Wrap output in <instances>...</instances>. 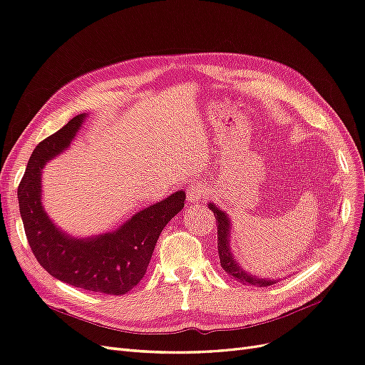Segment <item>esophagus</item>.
Instances as JSON below:
<instances>
[{
	"mask_svg": "<svg viewBox=\"0 0 365 365\" xmlns=\"http://www.w3.org/2000/svg\"><path fill=\"white\" fill-rule=\"evenodd\" d=\"M185 190H187V201L189 202H197L207 196V189L202 184L192 182L185 187Z\"/></svg>",
	"mask_w": 365,
	"mask_h": 365,
	"instance_id": "esophagus-1",
	"label": "esophagus"
}]
</instances>
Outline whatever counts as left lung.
I'll list each match as a JSON object with an SVG mask.
<instances>
[{"mask_svg": "<svg viewBox=\"0 0 365 365\" xmlns=\"http://www.w3.org/2000/svg\"><path fill=\"white\" fill-rule=\"evenodd\" d=\"M208 208L215 213V217L217 220V254L220 267L224 268V271L244 284L271 286L280 282V279H262L259 275H252L240 267L239 262L233 256V251H231V219L222 208H219L213 202H208Z\"/></svg>", "mask_w": 365, "mask_h": 365, "instance_id": "1", "label": "left lung"}]
</instances>
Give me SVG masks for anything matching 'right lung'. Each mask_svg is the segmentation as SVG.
<instances>
[{
    "label": "right lung",
    "instance_id": "1",
    "mask_svg": "<svg viewBox=\"0 0 365 365\" xmlns=\"http://www.w3.org/2000/svg\"><path fill=\"white\" fill-rule=\"evenodd\" d=\"M86 117L76 115L33 150L18 187L21 219L36 260L54 279L91 292L123 295L146 274L163 228L184 207L185 192L140 210L108 233L74 237L62 231L42 204V170L70 148Z\"/></svg>",
    "mask_w": 365,
    "mask_h": 365
}]
</instances>
